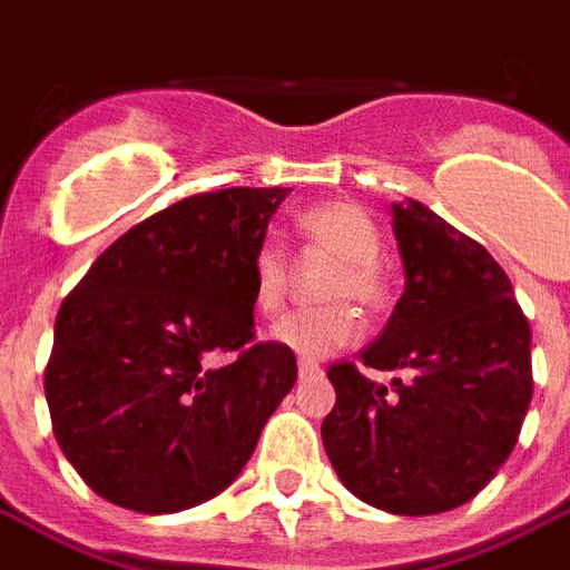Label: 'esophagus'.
I'll use <instances>...</instances> for the list:
<instances>
[{"label":"esophagus","mask_w":570,"mask_h":570,"mask_svg":"<svg viewBox=\"0 0 570 570\" xmlns=\"http://www.w3.org/2000/svg\"><path fill=\"white\" fill-rule=\"evenodd\" d=\"M298 375L302 379H316V375H322V366L316 361H311V357H302L298 361Z\"/></svg>","instance_id":"esophagus-1"}]
</instances>
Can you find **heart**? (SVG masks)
<instances>
[{"label": "heart", "instance_id": "heart-1", "mask_svg": "<svg viewBox=\"0 0 570 570\" xmlns=\"http://www.w3.org/2000/svg\"><path fill=\"white\" fill-rule=\"evenodd\" d=\"M295 227L316 250L337 257L331 268L322 295L334 304L289 311L272 325V340L302 357H325L331 352L352 346L361 334V322L352 304L379 307L384 302V281L379 272L381 233L373 218L355 204L328 200L307 206L298 213ZM289 259L284 248L272 239H263L250 257V286L254 307L259 313H275L286 295Z\"/></svg>", "mask_w": 570, "mask_h": 570}]
</instances>
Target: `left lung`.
I'll list each match as a JSON object with an SVG mask.
<instances>
[{"mask_svg": "<svg viewBox=\"0 0 570 570\" xmlns=\"http://www.w3.org/2000/svg\"><path fill=\"white\" fill-rule=\"evenodd\" d=\"M393 233L405 293L361 364L407 379L387 393L331 364L322 443L357 500L416 518L473 500L514 450L532 399L530 322L500 263L429 206L393 204Z\"/></svg>", "mask_w": 570, "mask_h": 570, "instance_id": "8db88e82", "label": "left lung"}]
</instances>
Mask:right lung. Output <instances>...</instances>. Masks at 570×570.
Returning <instances> with one entry per match:
<instances>
[{
    "label": "right lung",
    "instance_id": "1",
    "mask_svg": "<svg viewBox=\"0 0 570 570\" xmlns=\"http://www.w3.org/2000/svg\"><path fill=\"white\" fill-rule=\"evenodd\" d=\"M289 189L177 200L102 250L56 316L52 432L85 485L145 514L213 500L293 390L289 348L254 340L250 257ZM215 354H233L227 365Z\"/></svg>",
    "mask_w": 570,
    "mask_h": 570
}]
</instances>
